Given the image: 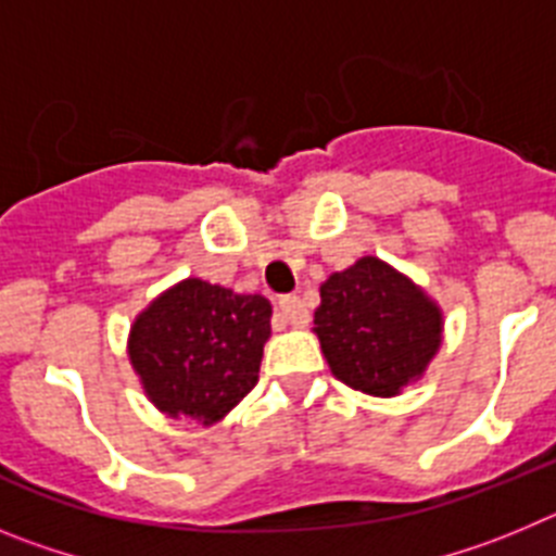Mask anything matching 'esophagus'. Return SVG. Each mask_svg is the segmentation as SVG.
<instances>
[{
  "label": "esophagus",
  "mask_w": 556,
  "mask_h": 556,
  "mask_svg": "<svg viewBox=\"0 0 556 556\" xmlns=\"http://www.w3.org/2000/svg\"><path fill=\"white\" fill-rule=\"evenodd\" d=\"M278 317H281L287 326L303 328L308 323V308L303 306L301 298H294V294H287L278 301Z\"/></svg>",
  "instance_id": "obj_1"
}]
</instances>
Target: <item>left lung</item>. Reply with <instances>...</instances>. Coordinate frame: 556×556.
I'll return each mask as SVG.
<instances>
[{"mask_svg":"<svg viewBox=\"0 0 556 556\" xmlns=\"http://www.w3.org/2000/svg\"><path fill=\"white\" fill-rule=\"evenodd\" d=\"M314 333L333 376L376 397L401 395L443 342V312L412 278L376 255L328 275Z\"/></svg>","mask_w":556,"mask_h":556,"instance_id":"1","label":"left lung"}]
</instances>
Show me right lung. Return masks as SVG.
<instances>
[{
	"label": "right lung",
	"instance_id": "1",
	"mask_svg": "<svg viewBox=\"0 0 556 556\" xmlns=\"http://www.w3.org/2000/svg\"><path fill=\"white\" fill-rule=\"evenodd\" d=\"M269 317L262 294L186 278L136 317L130 365L164 415L217 424L258 381Z\"/></svg>",
	"mask_w": 556,
	"mask_h": 556
}]
</instances>
